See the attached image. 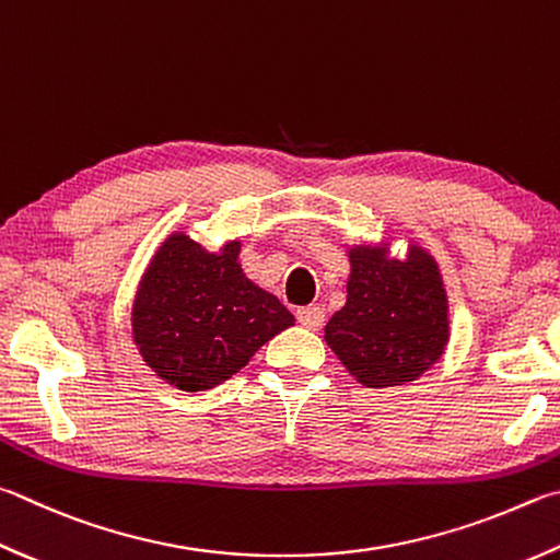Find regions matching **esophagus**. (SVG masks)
<instances>
[{
	"instance_id": "1",
	"label": "esophagus",
	"mask_w": 560,
	"mask_h": 560,
	"mask_svg": "<svg viewBox=\"0 0 560 560\" xmlns=\"http://www.w3.org/2000/svg\"><path fill=\"white\" fill-rule=\"evenodd\" d=\"M296 318H299L303 328L318 330V328H323V323H325V311L320 306H306V308L296 311Z\"/></svg>"
}]
</instances>
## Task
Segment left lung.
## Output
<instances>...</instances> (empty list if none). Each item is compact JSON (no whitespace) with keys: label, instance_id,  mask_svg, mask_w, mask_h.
<instances>
[{"label":"left lung","instance_id":"8db88e82","mask_svg":"<svg viewBox=\"0 0 560 560\" xmlns=\"http://www.w3.org/2000/svg\"><path fill=\"white\" fill-rule=\"evenodd\" d=\"M348 303L325 325V342L372 389L419 380L448 345V299L439 264L411 245L406 259L384 247L350 249Z\"/></svg>","mask_w":560,"mask_h":560}]
</instances>
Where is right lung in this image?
Masks as SVG:
<instances>
[{
	"mask_svg": "<svg viewBox=\"0 0 560 560\" xmlns=\"http://www.w3.org/2000/svg\"><path fill=\"white\" fill-rule=\"evenodd\" d=\"M240 242L202 249L171 235L139 283L131 330L141 358L180 392H206L230 380L293 315L240 269Z\"/></svg>",
	"mask_w": 560,
	"mask_h": 560,
	"instance_id": "1",
	"label": "right lung"
}]
</instances>
